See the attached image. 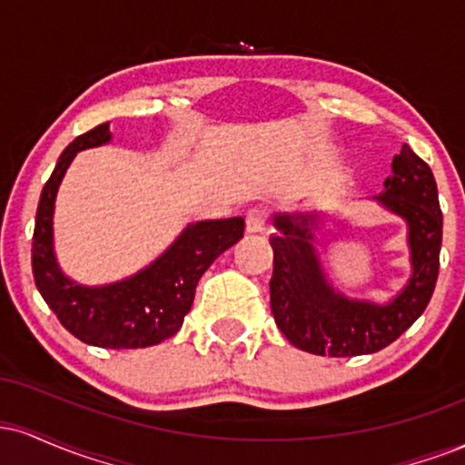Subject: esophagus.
<instances>
[{"mask_svg": "<svg viewBox=\"0 0 465 465\" xmlns=\"http://www.w3.org/2000/svg\"><path fill=\"white\" fill-rule=\"evenodd\" d=\"M244 223H247L249 233H262L266 227V212L262 210V207H253V210L247 212Z\"/></svg>", "mask_w": 465, "mask_h": 465, "instance_id": "esophagus-1", "label": "esophagus"}]
</instances>
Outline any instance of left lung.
<instances>
[{
	"mask_svg": "<svg viewBox=\"0 0 465 465\" xmlns=\"http://www.w3.org/2000/svg\"><path fill=\"white\" fill-rule=\"evenodd\" d=\"M371 201L407 223L411 275L385 303L354 300L328 280L317 251L323 212L273 214L271 311L295 348L317 356L373 354L393 343L429 306L440 273L444 225L433 173L402 143L385 179V192Z\"/></svg>",
	"mask_w": 465,
	"mask_h": 465,
	"instance_id": "8db88e82",
	"label": "left lung"
}]
</instances>
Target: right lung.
<instances>
[{
    "instance_id": "right-lung-1",
    "label": "right lung",
    "mask_w": 465,
    "mask_h": 465,
    "mask_svg": "<svg viewBox=\"0 0 465 465\" xmlns=\"http://www.w3.org/2000/svg\"><path fill=\"white\" fill-rule=\"evenodd\" d=\"M109 142V122H104L76 137L58 157L36 207L32 273L41 297L63 328L83 343L106 350L151 348L179 332L201 275L223 251L242 238L244 218L190 223L157 260L135 275L103 286L78 284L56 260L54 203L74 157L84 148Z\"/></svg>"
}]
</instances>
